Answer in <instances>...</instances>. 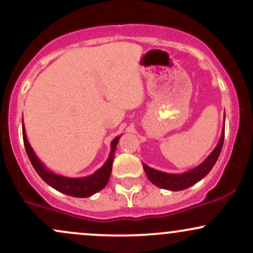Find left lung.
<instances>
[{
  "instance_id": "8db88e82",
  "label": "left lung",
  "mask_w": 253,
  "mask_h": 253,
  "mask_svg": "<svg viewBox=\"0 0 253 253\" xmlns=\"http://www.w3.org/2000/svg\"><path fill=\"white\" fill-rule=\"evenodd\" d=\"M223 138H225V127L222 128L221 138H220L216 147L211 151V153L206 158V161L202 162L199 167L194 168L193 170L187 171V172L184 173L162 172V171L152 169V168L147 167L146 164L143 163L147 178L150 179L151 183H153L157 187L162 188V189H168L172 191L187 189V188L195 184L196 182H199L200 179H202L206 175H208V172L211 170V168H213L214 164L216 163L217 158H219L220 156V152H221Z\"/></svg>"
}]
</instances>
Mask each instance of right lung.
<instances>
[{
	"label": "right lung",
	"mask_w": 253,
	"mask_h": 253,
	"mask_svg": "<svg viewBox=\"0 0 253 253\" xmlns=\"http://www.w3.org/2000/svg\"><path fill=\"white\" fill-rule=\"evenodd\" d=\"M22 136H24L26 152H27L28 158H30L31 163L33 165L34 169H36L38 175L42 177L48 185H51L53 189L74 197L91 196L94 195V194H96L97 191L102 190L103 188L106 187V184L109 181L110 173H112L114 153L115 150H117L119 139H120V136H117V138L110 143V145H112V150H110L108 159H107L106 163L102 165V168H100V169L95 171V172L90 176L80 177V178H70V177L57 175V173L52 172L51 170L46 169L45 165L40 162V159L38 158L30 143H28L25 127H22Z\"/></svg>",
	"instance_id": "1"
}]
</instances>
